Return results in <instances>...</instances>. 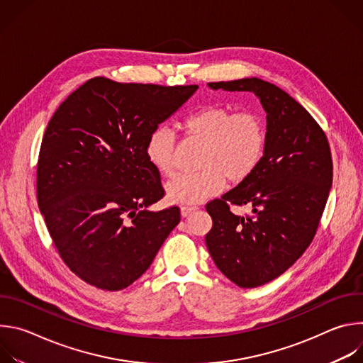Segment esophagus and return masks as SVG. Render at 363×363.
I'll use <instances>...</instances> for the list:
<instances>
[{
  "mask_svg": "<svg viewBox=\"0 0 363 363\" xmlns=\"http://www.w3.org/2000/svg\"><path fill=\"white\" fill-rule=\"evenodd\" d=\"M195 210H198V205H182L181 206V214L184 217H186V216H189Z\"/></svg>",
  "mask_w": 363,
  "mask_h": 363,
  "instance_id": "obj_1",
  "label": "esophagus"
}]
</instances>
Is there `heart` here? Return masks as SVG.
Returning <instances> with one entry per match:
<instances>
[{"mask_svg": "<svg viewBox=\"0 0 363 363\" xmlns=\"http://www.w3.org/2000/svg\"><path fill=\"white\" fill-rule=\"evenodd\" d=\"M184 138L203 143L201 169L186 174L167 186L168 198L177 203H194L220 192L227 184L245 181L260 165L266 150L267 132L262 116L241 111L233 113L225 106H206L181 122ZM149 164L167 178L175 177L177 139L171 129L155 128L145 143Z\"/></svg>", "mask_w": 363, "mask_h": 363, "instance_id": "b5f03b06", "label": "heart"}]
</instances>
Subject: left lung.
Returning a JSON list of instances; mask_svg holds the SVG:
<instances>
[{
	"mask_svg": "<svg viewBox=\"0 0 363 363\" xmlns=\"http://www.w3.org/2000/svg\"><path fill=\"white\" fill-rule=\"evenodd\" d=\"M208 86L252 91L267 113L260 165L205 205L213 218L205 244L216 266L237 286L258 287L283 274L312 242L332 186L330 146L313 116L269 82L250 77ZM231 204H250L253 213L235 216Z\"/></svg>",
	"mask_w": 363,
	"mask_h": 363,
	"instance_id": "left-lung-1",
	"label": "left lung"
}]
</instances>
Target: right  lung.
<instances>
[{
	"label": "right lung",
	"mask_w": 363,
	"mask_h": 363,
	"mask_svg": "<svg viewBox=\"0 0 363 363\" xmlns=\"http://www.w3.org/2000/svg\"><path fill=\"white\" fill-rule=\"evenodd\" d=\"M196 89L93 77L50 119L37 162L38 208L62 260L83 281L126 289L178 225L177 205L146 210L165 191L145 143Z\"/></svg>",
	"instance_id": "add662e5"
}]
</instances>
